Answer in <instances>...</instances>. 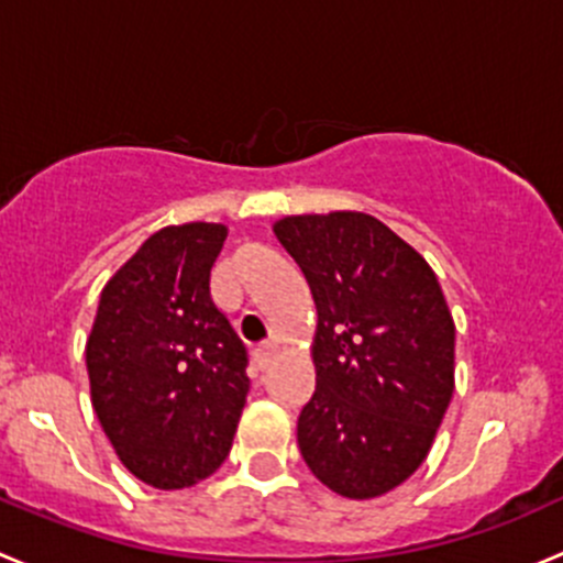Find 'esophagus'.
Returning <instances> with one entry per match:
<instances>
[{
    "label": "esophagus",
    "mask_w": 563,
    "mask_h": 563,
    "mask_svg": "<svg viewBox=\"0 0 563 563\" xmlns=\"http://www.w3.org/2000/svg\"><path fill=\"white\" fill-rule=\"evenodd\" d=\"M276 355V344L274 341H260L257 346H254V361H257L260 368H265L271 363V357Z\"/></svg>",
    "instance_id": "34e87169"
}]
</instances>
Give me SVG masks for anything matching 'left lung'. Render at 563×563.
<instances>
[{
	"label": "left lung",
	"instance_id": "1",
	"mask_svg": "<svg viewBox=\"0 0 563 563\" xmlns=\"http://www.w3.org/2000/svg\"><path fill=\"white\" fill-rule=\"evenodd\" d=\"M274 233L317 306L300 455L335 494H387L426 461L455 390V324L437 274L368 213L287 217Z\"/></svg>",
	"mask_w": 563,
	"mask_h": 563
}]
</instances>
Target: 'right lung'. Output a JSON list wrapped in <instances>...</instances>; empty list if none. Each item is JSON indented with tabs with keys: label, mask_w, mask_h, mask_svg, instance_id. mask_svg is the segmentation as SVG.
Returning <instances> with one entry per match:
<instances>
[{
	"label": "right lung",
	"mask_w": 563,
	"mask_h": 563,
	"mask_svg": "<svg viewBox=\"0 0 563 563\" xmlns=\"http://www.w3.org/2000/svg\"><path fill=\"white\" fill-rule=\"evenodd\" d=\"M228 228L189 222L143 243L100 295L86 368L115 455L146 485L187 488L233 448L249 355L211 298Z\"/></svg>",
	"instance_id": "add662e5"
}]
</instances>
